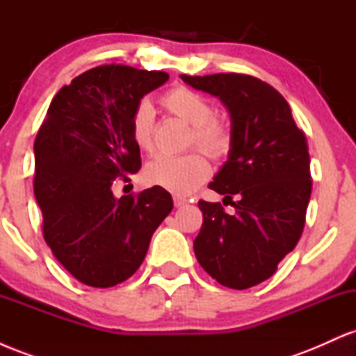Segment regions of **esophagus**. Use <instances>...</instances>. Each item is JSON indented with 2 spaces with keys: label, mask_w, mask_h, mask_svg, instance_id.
Instances as JSON below:
<instances>
[{
  "label": "esophagus",
  "mask_w": 356,
  "mask_h": 356,
  "mask_svg": "<svg viewBox=\"0 0 356 356\" xmlns=\"http://www.w3.org/2000/svg\"><path fill=\"white\" fill-rule=\"evenodd\" d=\"M187 202H189V201H187L186 197H182V195H174V206H175V207L186 206Z\"/></svg>",
  "instance_id": "obj_1"
}]
</instances>
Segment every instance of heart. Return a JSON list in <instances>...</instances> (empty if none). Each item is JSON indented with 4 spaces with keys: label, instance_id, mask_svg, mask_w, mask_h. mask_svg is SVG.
Wrapping results in <instances>:
<instances>
[{
    "label": "heart",
    "instance_id": "heart-1",
    "mask_svg": "<svg viewBox=\"0 0 356 356\" xmlns=\"http://www.w3.org/2000/svg\"><path fill=\"white\" fill-rule=\"evenodd\" d=\"M161 104L172 115L191 125V144L197 145L211 157H220L227 152L231 134L227 127L212 117V105L206 97L187 87H175L161 99ZM132 140L140 150L149 152L154 138V110L149 102H140L130 120ZM209 175V164L199 152L181 157L159 155L144 169V179L149 186H157L177 195H187L197 189Z\"/></svg>",
    "mask_w": 356,
    "mask_h": 356
}]
</instances>
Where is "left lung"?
Segmentation results:
<instances>
[{
    "mask_svg": "<svg viewBox=\"0 0 356 356\" xmlns=\"http://www.w3.org/2000/svg\"><path fill=\"white\" fill-rule=\"evenodd\" d=\"M181 79L218 97L231 115L229 155L209 187L226 195L234 212L199 201L204 220L195 257L219 284L248 289L275 275L301 238L312 195L306 137L288 102L266 81L243 73Z\"/></svg>",
    "mask_w": 356,
    "mask_h": 356,
    "instance_id": "1",
    "label": "left lung"
}]
</instances>
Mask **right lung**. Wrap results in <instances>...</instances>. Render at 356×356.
Masks as SVG:
<instances>
[{
	"label": "right lung",
	"instance_id": "right-lung-1",
	"mask_svg": "<svg viewBox=\"0 0 356 356\" xmlns=\"http://www.w3.org/2000/svg\"><path fill=\"white\" fill-rule=\"evenodd\" d=\"M165 72L100 65L65 85L35 138V197L43 238L80 283L110 288L142 264L150 238L172 211L162 187L117 199L112 184L140 169L130 120Z\"/></svg>",
	"mask_w": 356,
	"mask_h": 356
}]
</instances>
